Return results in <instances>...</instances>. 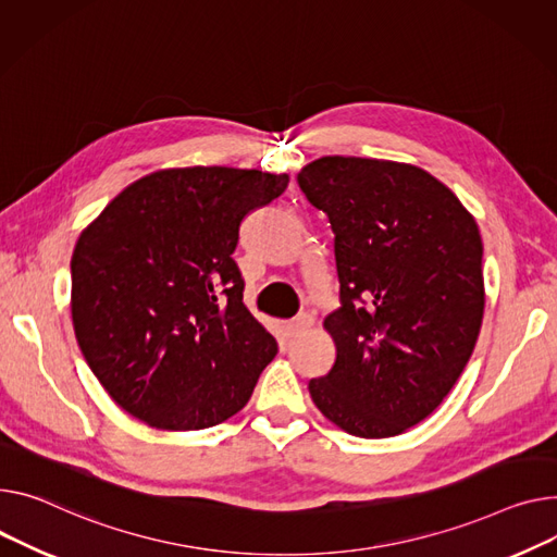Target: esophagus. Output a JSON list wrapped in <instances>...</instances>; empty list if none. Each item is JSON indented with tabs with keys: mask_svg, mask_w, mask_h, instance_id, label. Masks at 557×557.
Here are the masks:
<instances>
[{
	"mask_svg": "<svg viewBox=\"0 0 557 557\" xmlns=\"http://www.w3.org/2000/svg\"><path fill=\"white\" fill-rule=\"evenodd\" d=\"M313 326V315L311 313H300L295 320H290L286 324V331L290 333V336H300V333L309 331Z\"/></svg>",
	"mask_w": 557,
	"mask_h": 557,
	"instance_id": "esophagus-1",
	"label": "esophagus"
}]
</instances>
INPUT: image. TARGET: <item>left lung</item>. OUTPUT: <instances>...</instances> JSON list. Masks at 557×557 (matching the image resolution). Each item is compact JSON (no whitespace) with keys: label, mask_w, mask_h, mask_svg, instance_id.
I'll return each mask as SVG.
<instances>
[{"label":"left lung","mask_w":557,"mask_h":557,"mask_svg":"<svg viewBox=\"0 0 557 557\" xmlns=\"http://www.w3.org/2000/svg\"><path fill=\"white\" fill-rule=\"evenodd\" d=\"M298 183L326 212L343 307L324 318L336 362L309 381L318 410L362 438L403 434L459 381L484 320L474 216L430 172L322 157Z\"/></svg>","instance_id":"obj_1"}]
</instances>
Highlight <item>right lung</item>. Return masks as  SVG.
I'll return each mask as SVG.
<instances>
[{
    "mask_svg": "<svg viewBox=\"0 0 557 557\" xmlns=\"http://www.w3.org/2000/svg\"><path fill=\"white\" fill-rule=\"evenodd\" d=\"M288 174L170 168L116 195L71 255V320L91 372L157 430L212 428L248 403L277 343L244 305L233 252Z\"/></svg>",
    "mask_w": 557,
    "mask_h": 557,
    "instance_id": "obj_1",
    "label": "right lung"
}]
</instances>
